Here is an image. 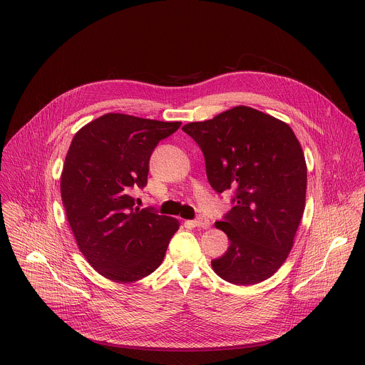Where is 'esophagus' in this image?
<instances>
[{
	"label": "esophagus",
	"mask_w": 365,
	"mask_h": 365,
	"mask_svg": "<svg viewBox=\"0 0 365 365\" xmlns=\"http://www.w3.org/2000/svg\"><path fill=\"white\" fill-rule=\"evenodd\" d=\"M187 225H190V227H196V228H203V230H207L210 228V225H211V222H210V220H206V218H197V220H195V221H187L186 222Z\"/></svg>",
	"instance_id": "esophagus-1"
}]
</instances>
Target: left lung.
Instances as JSON below:
<instances>
[{
    "label": "left lung",
    "mask_w": 365,
    "mask_h": 365,
    "mask_svg": "<svg viewBox=\"0 0 365 365\" xmlns=\"http://www.w3.org/2000/svg\"><path fill=\"white\" fill-rule=\"evenodd\" d=\"M182 130L199 144L211 186L235 190V206L215 222L231 242L211 263L214 272L237 286L267 280L286 262L304 211L299 140L284 121L245 106Z\"/></svg>",
    "instance_id": "1"
}]
</instances>
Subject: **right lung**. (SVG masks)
<instances>
[{"mask_svg":"<svg viewBox=\"0 0 365 365\" xmlns=\"http://www.w3.org/2000/svg\"><path fill=\"white\" fill-rule=\"evenodd\" d=\"M182 123L110 113L83 125L68 150L61 195L69 227L86 262L106 279L137 282L158 269L179 221L134 206L148 160Z\"/></svg>","mask_w":365,"mask_h":365,"instance_id":"add662e5","label":"right lung"}]
</instances>
